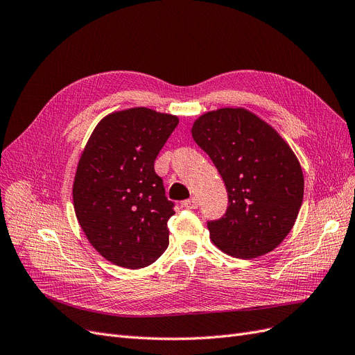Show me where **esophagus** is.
<instances>
[{
  "label": "esophagus",
  "instance_id": "esophagus-1",
  "mask_svg": "<svg viewBox=\"0 0 355 355\" xmlns=\"http://www.w3.org/2000/svg\"><path fill=\"white\" fill-rule=\"evenodd\" d=\"M182 204H184V207H187V209H197L198 207V200L196 197H192L189 200H185Z\"/></svg>",
  "mask_w": 355,
  "mask_h": 355
}]
</instances>
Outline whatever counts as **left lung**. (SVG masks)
Listing matches in <instances>:
<instances>
[{
  "mask_svg": "<svg viewBox=\"0 0 355 355\" xmlns=\"http://www.w3.org/2000/svg\"><path fill=\"white\" fill-rule=\"evenodd\" d=\"M191 133L228 191L225 216L207 223L213 244L240 259L272 252L292 231L304 200V173L293 149L244 108L202 114Z\"/></svg>",
  "mask_w": 355,
  "mask_h": 355,
  "instance_id": "1",
  "label": "left lung"
}]
</instances>
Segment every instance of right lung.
<instances>
[{
  "label": "right lung",
  "mask_w": 355,
  "mask_h": 355,
  "mask_svg": "<svg viewBox=\"0 0 355 355\" xmlns=\"http://www.w3.org/2000/svg\"><path fill=\"white\" fill-rule=\"evenodd\" d=\"M179 118L137 106L103 116L85 144L72 198L75 216L106 261L139 270L168 245L175 204L154 161Z\"/></svg>",
  "instance_id": "obj_1"
}]
</instances>
